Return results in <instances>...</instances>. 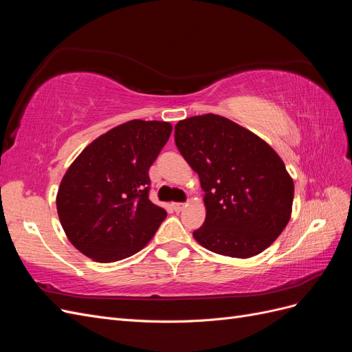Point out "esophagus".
Here are the masks:
<instances>
[{
  "instance_id": "obj_1",
  "label": "esophagus",
  "mask_w": 352,
  "mask_h": 352,
  "mask_svg": "<svg viewBox=\"0 0 352 352\" xmlns=\"http://www.w3.org/2000/svg\"><path fill=\"white\" fill-rule=\"evenodd\" d=\"M173 208L175 211H182L185 208V204L184 202H173Z\"/></svg>"
}]
</instances>
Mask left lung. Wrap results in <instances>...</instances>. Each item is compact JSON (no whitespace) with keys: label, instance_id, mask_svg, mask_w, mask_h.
<instances>
[{"label":"left lung","instance_id":"8db88e82","mask_svg":"<svg viewBox=\"0 0 352 352\" xmlns=\"http://www.w3.org/2000/svg\"><path fill=\"white\" fill-rule=\"evenodd\" d=\"M175 142L206 192V221L194 232L195 241L233 258L269 248L289 221L294 201V180L278 153L211 113L180 120Z\"/></svg>","mask_w":352,"mask_h":352}]
</instances>
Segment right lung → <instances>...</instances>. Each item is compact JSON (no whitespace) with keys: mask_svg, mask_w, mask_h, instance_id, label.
<instances>
[{"mask_svg":"<svg viewBox=\"0 0 352 352\" xmlns=\"http://www.w3.org/2000/svg\"><path fill=\"white\" fill-rule=\"evenodd\" d=\"M172 124L129 120L94 140L70 164L57 192L67 239L98 263L141 251L167 212L148 199V170L166 145Z\"/></svg>","mask_w":352,"mask_h":352,"instance_id":"obj_1","label":"right lung"}]
</instances>
